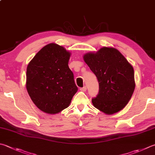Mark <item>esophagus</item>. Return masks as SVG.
<instances>
[{
  "instance_id": "34e87169",
  "label": "esophagus",
  "mask_w": 155,
  "mask_h": 155,
  "mask_svg": "<svg viewBox=\"0 0 155 155\" xmlns=\"http://www.w3.org/2000/svg\"><path fill=\"white\" fill-rule=\"evenodd\" d=\"M86 90H87L86 86H84L83 87H81V88H80V90L81 92H86Z\"/></svg>"
}]
</instances>
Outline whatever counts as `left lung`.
Instances as JSON below:
<instances>
[{
	"label": "left lung",
	"instance_id": "left-lung-1",
	"mask_svg": "<svg viewBox=\"0 0 155 155\" xmlns=\"http://www.w3.org/2000/svg\"><path fill=\"white\" fill-rule=\"evenodd\" d=\"M84 60L98 79L99 92L94 107L107 115L123 109L135 89L133 67L116 48L103 47L84 54Z\"/></svg>",
	"mask_w": 155,
	"mask_h": 155
}]
</instances>
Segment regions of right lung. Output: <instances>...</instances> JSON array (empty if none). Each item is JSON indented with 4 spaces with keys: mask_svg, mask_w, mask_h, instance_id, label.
Instances as JSON below:
<instances>
[{
    "mask_svg": "<svg viewBox=\"0 0 155 155\" xmlns=\"http://www.w3.org/2000/svg\"><path fill=\"white\" fill-rule=\"evenodd\" d=\"M71 53L54 43L46 45L29 63L26 88L42 111L56 114L66 109L78 91L68 66Z\"/></svg>",
    "mask_w": 155,
    "mask_h": 155,
    "instance_id": "obj_1",
    "label": "right lung"
}]
</instances>
